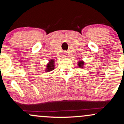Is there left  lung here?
Listing matches in <instances>:
<instances>
[{
	"label": "left lung",
	"mask_w": 124,
	"mask_h": 124,
	"mask_svg": "<svg viewBox=\"0 0 124 124\" xmlns=\"http://www.w3.org/2000/svg\"><path fill=\"white\" fill-rule=\"evenodd\" d=\"M79 66H82L83 65V64H84V62H82V61H81V62H79Z\"/></svg>",
	"instance_id": "8db88e82"
}]
</instances>
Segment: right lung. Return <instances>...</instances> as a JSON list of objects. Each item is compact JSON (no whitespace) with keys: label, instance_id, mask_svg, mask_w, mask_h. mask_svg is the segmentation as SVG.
Wrapping results in <instances>:
<instances>
[{"label":"right lung","instance_id":"obj_1","mask_svg":"<svg viewBox=\"0 0 124 124\" xmlns=\"http://www.w3.org/2000/svg\"><path fill=\"white\" fill-rule=\"evenodd\" d=\"M54 69V63L53 60H51V62L48 64L47 68H46V72L52 70Z\"/></svg>","mask_w":124,"mask_h":124}]
</instances>
